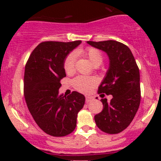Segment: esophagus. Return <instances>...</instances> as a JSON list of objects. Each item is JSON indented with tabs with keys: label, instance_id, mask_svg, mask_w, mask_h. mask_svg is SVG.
Returning a JSON list of instances; mask_svg holds the SVG:
<instances>
[{
	"label": "esophagus",
	"instance_id": "esophagus-1",
	"mask_svg": "<svg viewBox=\"0 0 161 161\" xmlns=\"http://www.w3.org/2000/svg\"><path fill=\"white\" fill-rule=\"evenodd\" d=\"M93 100V97H86V103H90L91 100Z\"/></svg>",
	"mask_w": 161,
	"mask_h": 161
}]
</instances>
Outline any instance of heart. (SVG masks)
I'll list each match as a JSON object with an SVG mask.
<instances>
[{"label":"heart","instance_id":"heart-1","mask_svg":"<svg viewBox=\"0 0 161 161\" xmlns=\"http://www.w3.org/2000/svg\"><path fill=\"white\" fill-rule=\"evenodd\" d=\"M82 54L88 58L89 61L94 67H98L103 62V58L101 52L96 48H86L82 51ZM75 60V55L73 53L68 55V57L66 58L64 63V68L67 73H71L74 71ZM96 82H97L94 78L82 75L78 76L72 81L73 86L75 87V89L79 92H84V93L90 92V90L95 86Z\"/></svg>","mask_w":161,"mask_h":161}]
</instances>
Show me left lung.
<instances>
[{
	"instance_id": "obj_1",
	"label": "left lung",
	"mask_w": 161,
	"mask_h": 161,
	"mask_svg": "<svg viewBox=\"0 0 161 161\" xmlns=\"http://www.w3.org/2000/svg\"><path fill=\"white\" fill-rule=\"evenodd\" d=\"M86 43L108 56L109 67L98 91L99 93L113 96L110 102L106 98L102 99L103 111L95 115L94 120L101 131L117 134L130 125L140 104L139 68L131 50L120 42L106 40Z\"/></svg>"
}]
</instances>
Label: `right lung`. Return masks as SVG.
I'll use <instances>...</instances> for the list:
<instances>
[{
  "instance_id": "obj_1",
  "label": "right lung",
  "mask_w": 161,
  "mask_h": 161,
  "mask_svg": "<svg viewBox=\"0 0 161 161\" xmlns=\"http://www.w3.org/2000/svg\"><path fill=\"white\" fill-rule=\"evenodd\" d=\"M82 43L47 41L31 53L25 68L24 96L39 127L56 137L67 136L76 127L78 113L85 104L82 93L59 94L61 79L66 76L64 63L68 55Z\"/></svg>"
}]
</instances>
